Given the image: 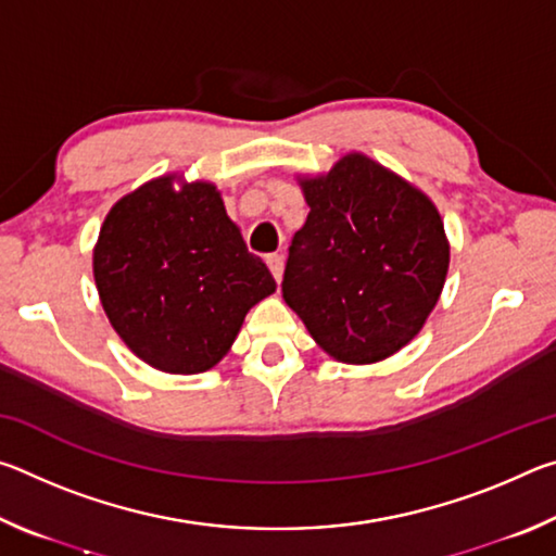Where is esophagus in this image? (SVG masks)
<instances>
[{
  "mask_svg": "<svg viewBox=\"0 0 556 556\" xmlns=\"http://www.w3.org/2000/svg\"><path fill=\"white\" fill-rule=\"evenodd\" d=\"M267 265H269L271 275H275V279L281 281V275H285V257H281V255H267Z\"/></svg>",
  "mask_w": 556,
  "mask_h": 556,
  "instance_id": "obj_1",
  "label": "esophagus"
}]
</instances>
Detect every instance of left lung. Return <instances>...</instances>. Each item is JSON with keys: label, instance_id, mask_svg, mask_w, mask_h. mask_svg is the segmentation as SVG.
<instances>
[{"label": "left lung", "instance_id": "obj_1", "mask_svg": "<svg viewBox=\"0 0 556 556\" xmlns=\"http://www.w3.org/2000/svg\"><path fill=\"white\" fill-rule=\"evenodd\" d=\"M296 181L312 211L291 240L281 296L333 361L380 363L425 328L444 289L439 208L363 152Z\"/></svg>", "mask_w": 556, "mask_h": 556}]
</instances>
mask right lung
Returning a JSON list of instances; mask_svg holds the SVG:
<instances>
[{"label":"right lung","instance_id":"add662e5","mask_svg":"<svg viewBox=\"0 0 556 556\" xmlns=\"http://www.w3.org/2000/svg\"><path fill=\"white\" fill-rule=\"evenodd\" d=\"M92 277L122 343L168 375L218 365L250 308L277 291L218 186L176 172L112 205L92 248Z\"/></svg>","mask_w":556,"mask_h":556}]
</instances>
